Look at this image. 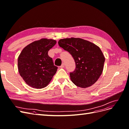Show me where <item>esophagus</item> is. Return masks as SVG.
<instances>
[{
    "instance_id": "esophagus-1",
    "label": "esophagus",
    "mask_w": 129,
    "mask_h": 129,
    "mask_svg": "<svg viewBox=\"0 0 129 129\" xmlns=\"http://www.w3.org/2000/svg\"><path fill=\"white\" fill-rule=\"evenodd\" d=\"M64 63H62L61 66H60V68H64Z\"/></svg>"
}]
</instances>
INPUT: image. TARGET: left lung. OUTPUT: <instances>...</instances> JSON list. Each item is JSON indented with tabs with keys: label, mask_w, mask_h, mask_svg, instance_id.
Segmentation results:
<instances>
[{
	"label": "left lung",
	"mask_w": 129,
	"mask_h": 129,
	"mask_svg": "<svg viewBox=\"0 0 129 129\" xmlns=\"http://www.w3.org/2000/svg\"><path fill=\"white\" fill-rule=\"evenodd\" d=\"M58 45L71 54L75 62V71L70 73L74 84L87 88L94 84L102 73L105 57L99 47L81 38L60 39Z\"/></svg>",
	"instance_id": "8db88e82"
}]
</instances>
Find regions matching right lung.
Segmentation results:
<instances>
[{"mask_svg":"<svg viewBox=\"0 0 129 129\" xmlns=\"http://www.w3.org/2000/svg\"><path fill=\"white\" fill-rule=\"evenodd\" d=\"M53 39H42L34 41L22 49L18 60L19 74L31 87L43 88L47 85L56 73L48 52L56 44Z\"/></svg>","mask_w":129,"mask_h":129,"instance_id":"obj_1","label":"right lung"}]
</instances>
